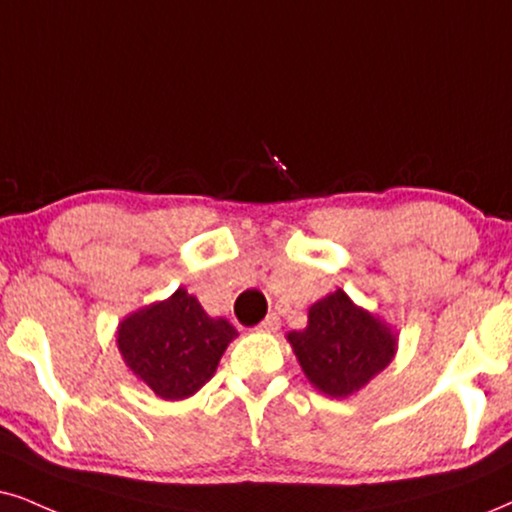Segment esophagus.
Here are the masks:
<instances>
[{
	"mask_svg": "<svg viewBox=\"0 0 512 512\" xmlns=\"http://www.w3.org/2000/svg\"><path fill=\"white\" fill-rule=\"evenodd\" d=\"M257 328H260L262 333H276L278 328H281V319H278V314H269Z\"/></svg>",
	"mask_w": 512,
	"mask_h": 512,
	"instance_id": "34e87169",
	"label": "esophagus"
}]
</instances>
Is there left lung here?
I'll return each instance as SVG.
<instances>
[{
  "label": "left lung",
  "instance_id": "1",
  "mask_svg": "<svg viewBox=\"0 0 512 512\" xmlns=\"http://www.w3.org/2000/svg\"><path fill=\"white\" fill-rule=\"evenodd\" d=\"M286 340L314 390L347 399L390 366L399 333L338 288L316 300L309 307L307 326L290 331Z\"/></svg>",
  "mask_w": 512,
  "mask_h": 512
}]
</instances>
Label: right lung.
Wrapping results in <instances>:
<instances>
[{"mask_svg": "<svg viewBox=\"0 0 512 512\" xmlns=\"http://www.w3.org/2000/svg\"><path fill=\"white\" fill-rule=\"evenodd\" d=\"M238 338L224 316H210L198 297L177 288L118 323L120 357L134 378L165 401L189 399L215 375L219 359Z\"/></svg>", "mask_w": 512, "mask_h": 512, "instance_id": "add662e5", "label": "right lung"}]
</instances>
